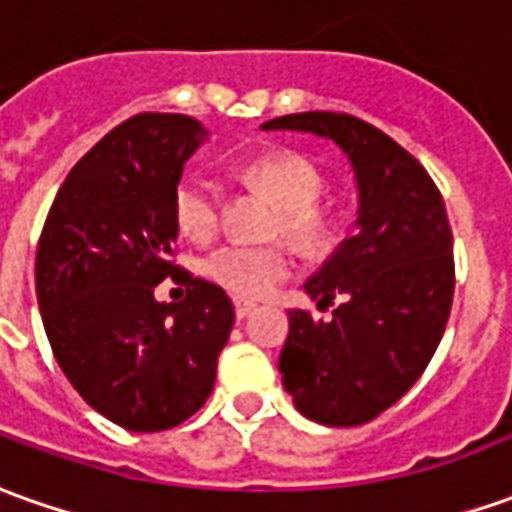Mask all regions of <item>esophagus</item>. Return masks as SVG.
Masks as SVG:
<instances>
[{
    "label": "esophagus",
    "instance_id": "34e87169",
    "mask_svg": "<svg viewBox=\"0 0 512 512\" xmlns=\"http://www.w3.org/2000/svg\"><path fill=\"white\" fill-rule=\"evenodd\" d=\"M255 308H257L255 300H241V297L235 300V316H238V319H243V316H249V314H252V311H255Z\"/></svg>",
    "mask_w": 512,
    "mask_h": 512
}]
</instances>
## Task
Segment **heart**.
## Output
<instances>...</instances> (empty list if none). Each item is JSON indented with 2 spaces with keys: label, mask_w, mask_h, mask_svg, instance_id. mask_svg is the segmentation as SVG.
<instances>
[{
  "label": "heart",
  "mask_w": 512,
  "mask_h": 512,
  "mask_svg": "<svg viewBox=\"0 0 512 512\" xmlns=\"http://www.w3.org/2000/svg\"><path fill=\"white\" fill-rule=\"evenodd\" d=\"M246 179L280 204L274 235H285L302 255H328L339 241V221L319 204L322 173L297 154H269L246 168ZM173 218L184 235L207 241L221 224V190L204 176H184L173 193ZM294 269L288 243H224L204 257V274L235 297H260Z\"/></svg>",
  "instance_id": "obj_1"
}]
</instances>
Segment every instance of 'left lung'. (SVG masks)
<instances>
[{
	"label": "left lung",
	"instance_id": "1",
	"mask_svg": "<svg viewBox=\"0 0 512 512\" xmlns=\"http://www.w3.org/2000/svg\"><path fill=\"white\" fill-rule=\"evenodd\" d=\"M333 139L356 170L358 232L305 283L319 311L288 314L283 387L302 415L361 426L415 387L454 300V238L426 168L375 125L344 111H302L263 131Z\"/></svg>",
	"mask_w": 512,
	"mask_h": 512
}]
</instances>
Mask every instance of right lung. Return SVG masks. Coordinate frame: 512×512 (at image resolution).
<instances>
[{"instance_id":"1","label":"right lung","mask_w":512,"mask_h":512,"mask_svg":"<svg viewBox=\"0 0 512 512\" xmlns=\"http://www.w3.org/2000/svg\"><path fill=\"white\" fill-rule=\"evenodd\" d=\"M204 128L187 114L128 117L61 184L36 252L52 356L83 401L128 431H165L210 398L235 322L221 285L173 263V193ZM165 276L182 303H156Z\"/></svg>"}]
</instances>
